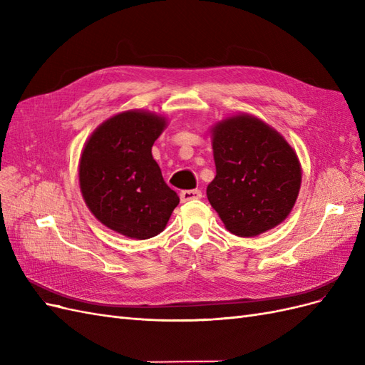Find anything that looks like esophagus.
<instances>
[{"mask_svg":"<svg viewBox=\"0 0 365 365\" xmlns=\"http://www.w3.org/2000/svg\"><path fill=\"white\" fill-rule=\"evenodd\" d=\"M180 197L182 202H187V201H193V200H201L202 197V192L200 189H193V190H182L180 193Z\"/></svg>","mask_w":365,"mask_h":365,"instance_id":"1","label":"esophagus"}]
</instances>
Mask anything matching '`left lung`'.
<instances>
[{
  "label": "left lung",
  "instance_id": "left-lung-1",
  "mask_svg": "<svg viewBox=\"0 0 365 365\" xmlns=\"http://www.w3.org/2000/svg\"><path fill=\"white\" fill-rule=\"evenodd\" d=\"M213 153L216 176L207 197L230 233L252 237L283 222L302 168L279 132L256 117L235 115L213 129Z\"/></svg>",
  "mask_w": 365,
  "mask_h": 365
}]
</instances>
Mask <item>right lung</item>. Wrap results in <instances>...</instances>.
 Masks as SVG:
<instances>
[{"mask_svg": "<svg viewBox=\"0 0 365 365\" xmlns=\"http://www.w3.org/2000/svg\"><path fill=\"white\" fill-rule=\"evenodd\" d=\"M164 126L158 115L121 113L98 126L82 152L79 182L88 208L103 225L132 239L160 235L180 204L152 157Z\"/></svg>", "mask_w": 365, "mask_h": 365, "instance_id": "1", "label": "right lung"}]
</instances>
